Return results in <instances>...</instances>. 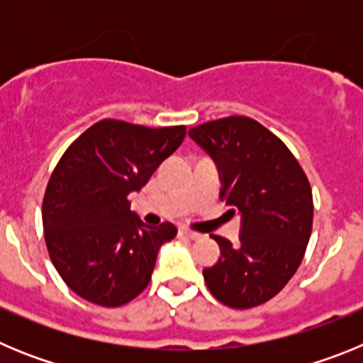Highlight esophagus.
<instances>
[{
    "mask_svg": "<svg viewBox=\"0 0 363 363\" xmlns=\"http://www.w3.org/2000/svg\"><path fill=\"white\" fill-rule=\"evenodd\" d=\"M179 236H184V238H189V240L200 238V234L194 233V230H191V229H182V230H179Z\"/></svg>",
    "mask_w": 363,
    "mask_h": 363,
    "instance_id": "1",
    "label": "esophagus"
}]
</instances>
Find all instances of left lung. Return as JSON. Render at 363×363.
<instances>
[{
  "instance_id": "8db88e82",
  "label": "left lung",
  "mask_w": 363,
  "mask_h": 363,
  "mask_svg": "<svg viewBox=\"0 0 363 363\" xmlns=\"http://www.w3.org/2000/svg\"><path fill=\"white\" fill-rule=\"evenodd\" d=\"M189 136L211 154L221 201L242 216L238 243L213 236L220 259L203 269L213 296L251 309L277 296L300 267L313 230V192L306 172L280 138L247 116L207 121Z\"/></svg>"
}]
</instances>
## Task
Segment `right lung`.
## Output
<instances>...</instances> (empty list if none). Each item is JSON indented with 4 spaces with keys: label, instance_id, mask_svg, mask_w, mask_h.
<instances>
[{
    "label": "right lung",
    "instance_id": "obj_1",
    "mask_svg": "<svg viewBox=\"0 0 363 363\" xmlns=\"http://www.w3.org/2000/svg\"><path fill=\"white\" fill-rule=\"evenodd\" d=\"M185 130L101 120L54 167L41 209L45 243L60 277L83 300L120 307L149 285L160 247L178 229L169 221L145 225L130 211L129 194L145 187Z\"/></svg>",
    "mask_w": 363,
    "mask_h": 363
}]
</instances>
